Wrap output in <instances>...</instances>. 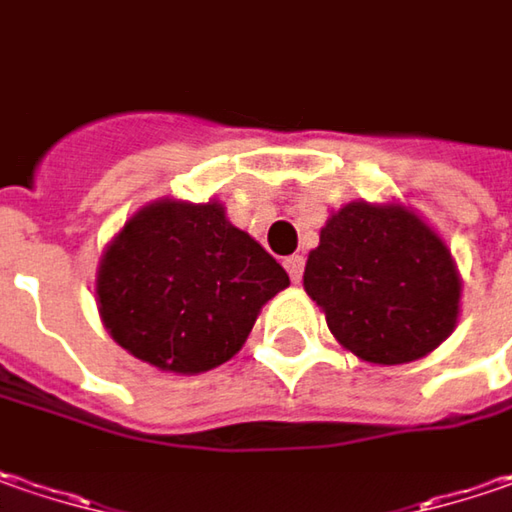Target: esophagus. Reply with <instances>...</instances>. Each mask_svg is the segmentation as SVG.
Returning <instances> with one entry per match:
<instances>
[{"label": "esophagus", "instance_id": "34e87169", "mask_svg": "<svg viewBox=\"0 0 512 512\" xmlns=\"http://www.w3.org/2000/svg\"><path fill=\"white\" fill-rule=\"evenodd\" d=\"M302 268H305V259H302L299 253L285 259V270L291 273V279H294V282H299V279H302Z\"/></svg>", "mask_w": 512, "mask_h": 512}]
</instances>
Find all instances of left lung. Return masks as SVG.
<instances>
[{
  "label": "left lung",
  "mask_w": 512,
  "mask_h": 512,
  "mask_svg": "<svg viewBox=\"0 0 512 512\" xmlns=\"http://www.w3.org/2000/svg\"><path fill=\"white\" fill-rule=\"evenodd\" d=\"M305 294L337 343L371 366L432 354L461 317V273L447 242L400 201H348L308 253Z\"/></svg>",
  "instance_id": "obj_1"
}]
</instances>
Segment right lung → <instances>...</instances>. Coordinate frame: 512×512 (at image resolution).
Here are the masks:
<instances>
[{"label": "right lung", "mask_w": 512, "mask_h": 512, "mask_svg": "<svg viewBox=\"0 0 512 512\" xmlns=\"http://www.w3.org/2000/svg\"><path fill=\"white\" fill-rule=\"evenodd\" d=\"M285 268L210 198H155L106 244L94 296L106 331L141 363L201 374L242 351Z\"/></svg>", "instance_id": "right-lung-1"}]
</instances>
